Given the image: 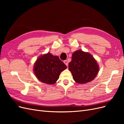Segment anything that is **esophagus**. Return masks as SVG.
<instances>
[{"label": "esophagus", "instance_id": "34e87169", "mask_svg": "<svg viewBox=\"0 0 124 124\" xmlns=\"http://www.w3.org/2000/svg\"><path fill=\"white\" fill-rule=\"evenodd\" d=\"M63 62L65 63V64L67 66H68V61H67V60H65V61H63Z\"/></svg>", "mask_w": 124, "mask_h": 124}]
</instances>
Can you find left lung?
I'll return each instance as SVG.
<instances>
[{
	"mask_svg": "<svg viewBox=\"0 0 124 124\" xmlns=\"http://www.w3.org/2000/svg\"><path fill=\"white\" fill-rule=\"evenodd\" d=\"M99 66L93 56L82 50L75 51L69 63V70L73 80L79 84L93 81L98 74Z\"/></svg>",
	"mask_w": 124,
	"mask_h": 124,
	"instance_id": "left-lung-1",
	"label": "left lung"
}]
</instances>
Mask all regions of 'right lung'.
<instances>
[{"label":"right lung","instance_id":"obj_1","mask_svg":"<svg viewBox=\"0 0 124 124\" xmlns=\"http://www.w3.org/2000/svg\"><path fill=\"white\" fill-rule=\"evenodd\" d=\"M67 66L57 56L50 53L39 56L36 61L33 71L38 79L47 84H53Z\"/></svg>","mask_w":124,"mask_h":124}]
</instances>
